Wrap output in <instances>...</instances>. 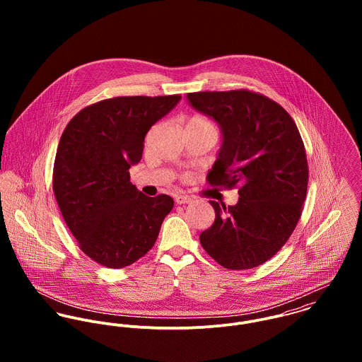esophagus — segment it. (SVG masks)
Returning <instances> with one entry per match:
<instances>
[{
	"label": "esophagus",
	"mask_w": 362,
	"mask_h": 362,
	"mask_svg": "<svg viewBox=\"0 0 362 362\" xmlns=\"http://www.w3.org/2000/svg\"><path fill=\"white\" fill-rule=\"evenodd\" d=\"M175 202H177L178 205L189 204V202H191V198H189V197H187V195H178V197H175Z\"/></svg>",
	"instance_id": "1"
}]
</instances>
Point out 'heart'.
I'll return each instance as SVG.
<instances>
[{
  "label": "heart",
  "instance_id": "obj_1",
  "mask_svg": "<svg viewBox=\"0 0 362 362\" xmlns=\"http://www.w3.org/2000/svg\"><path fill=\"white\" fill-rule=\"evenodd\" d=\"M188 124H201V125H211L207 119L205 118H202V117H192V118H189V121H188ZM187 124V125H188Z\"/></svg>",
  "mask_w": 362,
  "mask_h": 362
}]
</instances>
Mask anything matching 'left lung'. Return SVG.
<instances>
[{
	"mask_svg": "<svg viewBox=\"0 0 362 362\" xmlns=\"http://www.w3.org/2000/svg\"><path fill=\"white\" fill-rule=\"evenodd\" d=\"M187 99L223 132L207 182L238 188L240 195L235 206L210 201L216 218L201 233V244L226 269L257 267L281 250L304 209L308 163L300 131L280 104L247 89L197 92Z\"/></svg>",
	"mask_w": 362,
	"mask_h": 362,
	"instance_id": "obj_1",
	"label": "left lung"
}]
</instances>
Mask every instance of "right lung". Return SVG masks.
<instances>
[{
	"label": "right lung",
	"mask_w": 362,
	"mask_h": 362,
	"mask_svg": "<svg viewBox=\"0 0 362 362\" xmlns=\"http://www.w3.org/2000/svg\"><path fill=\"white\" fill-rule=\"evenodd\" d=\"M170 96H118L82 108L64 129L52 168L61 214L83 254L119 269L155 245L174 201L144 195L129 181L148 131L180 102Z\"/></svg>",
	"instance_id": "1"
}]
</instances>
